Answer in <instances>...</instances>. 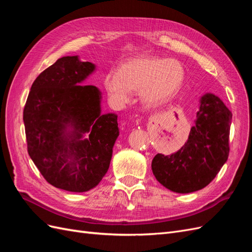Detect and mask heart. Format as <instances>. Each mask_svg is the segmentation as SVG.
<instances>
[{
	"label": "heart",
	"mask_w": 252,
	"mask_h": 252,
	"mask_svg": "<svg viewBox=\"0 0 252 252\" xmlns=\"http://www.w3.org/2000/svg\"><path fill=\"white\" fill-rule=\"evenodd\" d=\"M185 69L174 59L144 56L129 61L120 68L119 73L109 72L105 86L119 103H126L130 91H140L143 103L157 107L170 101L183 86Z\"/></svg>",
	"instance_id": "b5f03b06"
}]
</instances>
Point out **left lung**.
Returning <instances> with one entry per match:
<instances>
[{
  "mask_svg": "<svg viewBox=\"0 0 252 252\" xmlns=\"http://www.w3.org/2000/svg\"><path fill=\"white\" fill-rule=\"evenodd\" d=\"M231 119V111L219 96L204 94L187 142L174 154H158L152 159L156 179L178 193L193 192L207 186L229 156Z\"/></svg>",
  "mask_w": 252,
  "mask_h": 252,
  "instance_id": "obj_1",
  "label": "left lung"
}]
</instances>
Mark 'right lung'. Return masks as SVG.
<instances>
[{
  "label": "right lung",
  "mask_w": 252,
  "mask_h": 252,
  "mask_svg": "<svg viewBox=\"0 0 252 252\" xmlns=\"http://www.w3.org/2000/svg\"><path fill=\"white\" fill-rule=\"evenodd\" d=\"M94 69L78 56L59 59L35 79L23 112L28 155L49 184L71 192L101 182L119 136L117 114L101 113L100 90L82 85Z\"/></svg>",
  "instance_id": "right-lung-1"
}]
</instances>
